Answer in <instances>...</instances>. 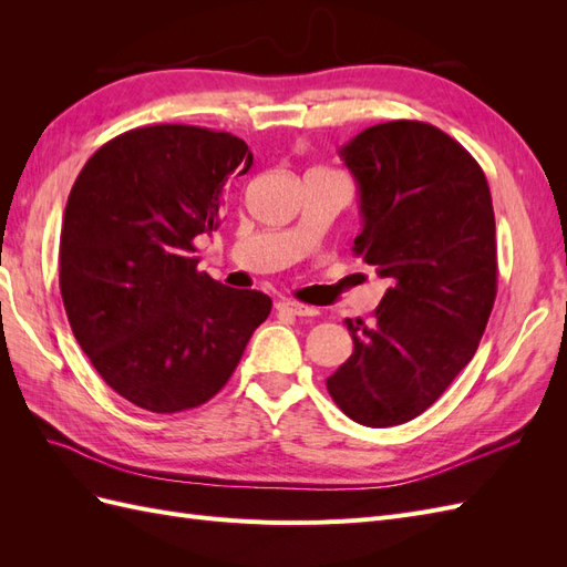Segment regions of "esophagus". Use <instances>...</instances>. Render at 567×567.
Instances as JSON below:
<instances>
[{
    "mask_svg": "<svg viewBox=\"0 0 567 567\" xmlns=\"http://www.w3.org/2000/svg\"><path fill=\"white\" fill-rule=\"evenodd\" d=\"M277 307H279L281 312H286L290 317H315L317 315L315 307L296 302V300H281V302H277Z\"/></svg>",
    "mask_w": 567,
    "mask_h": 567,
    "instance_id": "obj_1",
    "label": "esophagus"
}]
</instances>
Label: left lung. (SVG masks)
Wrapping results in <instances>:
<instances>
[{
    "label": "left lung",
    "instance_id": "left-lung-1",
    "mask_svg": "<svg viewBox=\"0 0 567 567\" xmlns=\"http://www.w3.org/2000/svg\"><path fill=\"white\" fill-rule=\"evenodd\" d=\"M359 188L364 255L390 288L369 321L346 319L354 350L326 379L369 427L431 406L466 367L496 298V238L483 167L442 130L392 120L340 151Z\"/></svg>",
    "mask_w": 567,
    "mask_h": 567
}]
</instances>
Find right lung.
<instances>
[{"instance_id":"1","label":"right lung","mask_w":567,"mask_h":567,"mask_svg":"<svg viewBox=\"0 0 567 567\" xmlns=\"http://www.w3.org/2000/svg\"><path fill=\"white\" fill-rule=\"evenodd\" d=\"M250 165L246 142L227 132L136 127L101 146L68 196V321L101 379L153 414L215 398L271 312L260 290L198 271L194 246L225 217L229 177Z\"/></svg>"}]
</instances>
